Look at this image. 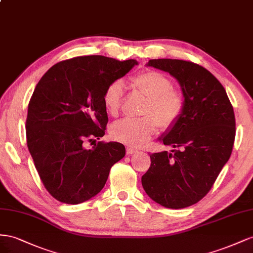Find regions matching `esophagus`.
<instances>
[{"instance_id":"esophagus-1","label":"esophagus","mask_w":253,"mask_h":253,"mask_svg":"<svg viewBox=\"0 0 253 253\" xmlns=\"http://www.w3.org/2000/svg\"><path fill=\"white\" fill-rule=\"evenodd\" d=\"M138 149L136 148H133V147H130V146H128L127 148H126V153H127V155H132V154H136L138 153Z\"/></svg>"}]
</instances>
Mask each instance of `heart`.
Returning <instances> with one entry per match:
<instances>
[{
  "label": "heart",
  "mask_w": 253,
  "mask_h": 253,
  "mask_svg": "<svg viewBox=\"0 0 253 253\" xmlns=\"http://www.w3.org/2000/svg\"><path fill=\"white\" fill-rule=\"evenodd\" d=\"M134 90L148 98L143 119H123L111 127V135L115 140L141 146L147 143L157 131V126H171L180 118L184 109V97L181 92L170 89L169 79L157 71H145L130 79ZM124 84L115 81L107 86L104 93V105L110 115L119 113Z\"/></svg>",
  "instance_id": "heart-1"
}]
</instances>
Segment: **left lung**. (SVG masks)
Returning a JSON list of instances; mask_svg holds the SVG:
<instances>
[{
  "label": "left lung",
  "mask_w": 253,
  "mask_h": 253,
  "mask_svg": "<svg viewBox=\"0 0 253 253\" xmlns=\"http://www.w3.org/2000/svg\"><path fill=\"white\" fill-rule=\"evenodd\" d=\"M146 67L168 72L184 97L180 118L159 138L170 153L150 155L142 185L157 204L190 207L211 190L232 153L235 118L225 88L198 64L178 59H151Z\"/></svg>",
  "instance_id": "obj_1"
}]
</instances>
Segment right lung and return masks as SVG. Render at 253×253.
<instances>
[{"label": "right lung", "instance_id": "1", "mask_svg": "<svg viewBox=\"0 0 253 253\" xmlns=\"http://www.w3.org/2000/svg\"><path fill=\"white\" fill-rule=\"evenodd\" d=\"M136 64L99 55L76 57L56 63L36 85L27 110V147L45 189L60 203L94 197L112 165L125 157L119 142L86 148L85 141L104 136V93Z\"/></svg>", "mask_w": 253, "mask_h": 253}]
</instances>
